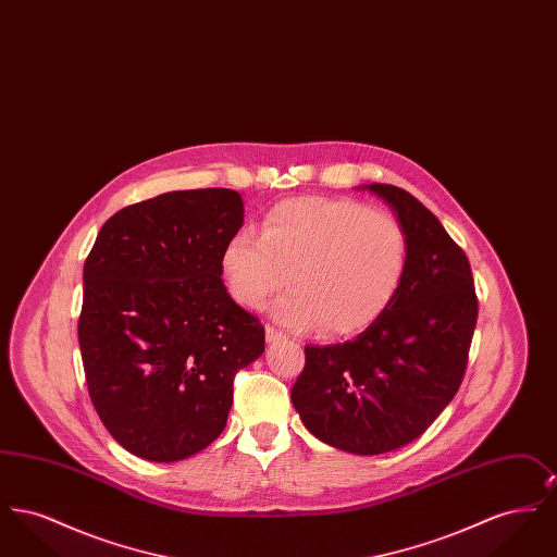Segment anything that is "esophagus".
I'll use <instances>...</instances> for the list:
<instances>
[{"instance_id":"34e87169","label":"esophagus","mask_w":557,"mask_h":557,"mask_svg":"<svg viewBox=\"0 0 557 557\" xmlns=\"http://www.w3.org/2000/svg\"><path fill=\"white\" fill-rule=\"evenodd\" d=\"M265 338L267 343H277V341H284L286 334L273 325H265Z\"/></svg>"}]
</instances>
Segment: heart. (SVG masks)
Listing matches in <instances>:
<instances>
[{
	"label": "heart",
	"instance_id": "b5f03b06",
	"mask_svg": "<svg viewBox=\"0 0 557 557\" xmlns=\"http://www.w3.org/2000/svg\"><path fill=\"white\" fill-rule=\"evenodd\" d=\"M221 267L242 307L261 309L286 280L275 318L292 330L343 338L368 330L395 302L409 269L397 216L350 198H292L261 219V236L238 230Z\"/></svg>",
	"mask_w": 557,
	"mask_h": 557
}]
</instances>
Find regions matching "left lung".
Segmentation results:
<instances>
[{
	"mask_svg": "<svg viewBox=\"0 0 557 557\" xmlns=\"http://www.w3.org/2000/svg\"><path fill=\"white\" fill-rule=\"evenodd\" d=\"M409 238V269L388 311L343 345L305 346L292 386L302 424L330 447L380 455L424 434L457 395L478 319L472 267L424 205L371 184Z\"/></svg>",
	"mask_w": 557,
	"mask_h": 557,
	"instance_id": "obj_1",
	"label": "left lung"
}]
</instances>
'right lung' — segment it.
Instances as JSON below:
<instances>
[{
	"label": "right lung",
	"instance_id": "obj_1",
	"mask_svg": "<svg viewBox=\"0 0 557 557\" xmlns=\"http://www.w3.org/2000/svg\"><path fill=\"white\" fill-rule=\"evenodd\" d=\"M242 212L227 187L160 194L114 212L85 259L87 391L112 438L141 459L207 449L227 424L236 373L265 350V327L221 280Z\"/></svg>",
	"mask_w": 557,
	"mask_h": 557
}]
</instances>
